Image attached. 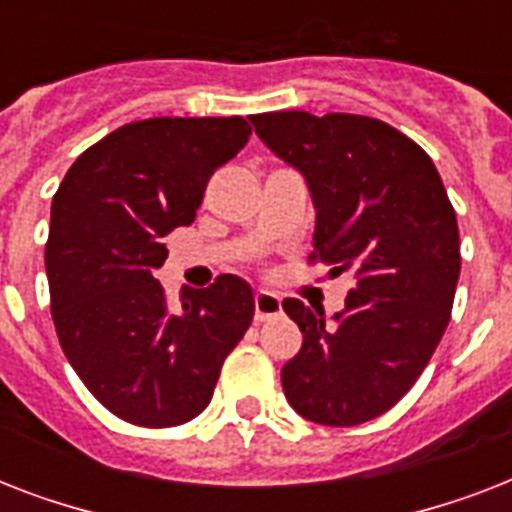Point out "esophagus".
<instances>
[{
    "instance_id": "1",
    "label": "esophagus",
    "mask_w": 512,
    "mask_h": 512,
    "mask_svg": "<svg viewBox=\"0 0 512 512\" xmlns=\"http://www.w3.org/2000/svg\"><path fill=\"white\" fill-rule=\"evenodd\" d=\"M281 313V300L271 292H257L255 295V319L257 321H271Z\"/></svg>"
}]
</instances>
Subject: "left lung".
<instances>
[{"mask_svg":"<svg viewBox=\"0 0 512 512\" xmlns=\"http://www.w3.org/2000/svg\"><path fill=\"white\" fill-rule=\"evenodd\" d=\"M257 138L308 180L311 263L356 287L335 321L287 297L303 348L281 369L284 396L319 425H361L409 393L452 319L457 215L436 164L396 127L358 114L249 116Z\"/></svg>","mask_w":512,"mask_h":512,"instance_id":"1","label":"left lung"}]
</instances>
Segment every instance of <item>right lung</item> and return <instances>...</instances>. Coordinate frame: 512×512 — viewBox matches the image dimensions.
I'll return each instance as SVG.
<instances>
[{
    "label": "right lung",
    "instance_id": "right-lung-1",
    "mask_svg": "<svg viewBox=\"0 0 512 512\" xmlns=\"http://www.w3.org/2000/svg\"><path fill=\"white\" fill-rule=\"evenodd\" d=\"M241 116L130 122L98 140L52 196L44 265L60 348L119 420L175 428L199 417L255 316L247 281L217 276L170 311L156 268L191 225L217 167L249 140Z\"/></svg>",
    "mask_w": 512,
    "mask_h": 512
}]
</instances>
